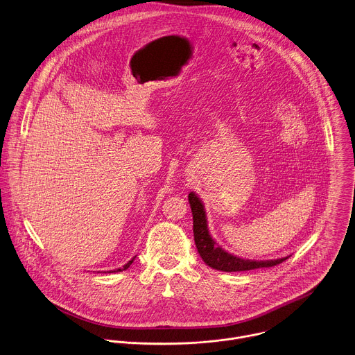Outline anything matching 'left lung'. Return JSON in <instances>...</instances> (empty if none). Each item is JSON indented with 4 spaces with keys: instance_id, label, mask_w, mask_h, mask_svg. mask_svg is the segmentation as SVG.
I'll list each match as a JSON object with an SVG mask.
<instances>
[{
    "instance_id": "left-lung-1",
    "label": "left lung",
    "mask_w": 355,
    "mask_h": 355,
    "mask_svg": "<svg viewBox=\"0 0 355 355\" xmlns=\"http://www.w3.org/2000/svg\"><path fill=\"white\" fill-rule=\"evenodd\" d=\"M188 200L191 205L192 216H193V239L195 245L198 248L199 255L202 257L203 262L210 266L211 269L221 270V272H245V270H254L261 268H272L282 262H284L287 258L280 259H272V261H251V259H243L239 257H234L228 252H225L221 247H218L213 239L210 237L207 223H206V214H205V206L202 200L191 192L188 195Z\"/></svg>"
}]
</instances>
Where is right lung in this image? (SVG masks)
<instances>
[{"instance_id":"add662e5","label":"right lung","mask_w":355,"mask_h":355,"mask_svg":"<svg viewBox=\"0 0 355 355\" xmlns=\"http://www.w3.org/2000/svg\"><path fill=\"white\" fill-rule=\"evenodd\" d=\"M134 259H135V258H132V259H131V261H130V262H128V263H125V265H124V266H123V268H120V269H116V270H115V272H123V270H127V269H128V268H130V266H131V265H132V262H134Z\"/></svg>"}]
</instances>
